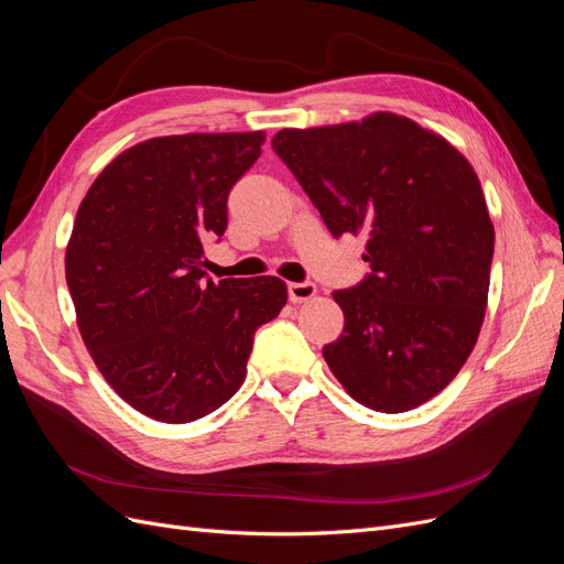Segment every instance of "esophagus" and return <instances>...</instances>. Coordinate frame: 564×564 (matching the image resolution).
Returning <instances> with one entry per match:
<instances>
[{
    "label": "esophagus",
    "instance_id": "1",
    "mask_svg": "<svg viewBox=\"0 0 564 564\" xmlns=\"http://www.w3.org/2000/svg\"><path fill=\"white\" fill-rule=\"evenodd\" d=\"M286 292H289V301L292 303H305L317 294V286L313 282H292L286 286Z\"/></svg>",
    "mask_w": 564,
    "mask_h": 564
}]
</instances>
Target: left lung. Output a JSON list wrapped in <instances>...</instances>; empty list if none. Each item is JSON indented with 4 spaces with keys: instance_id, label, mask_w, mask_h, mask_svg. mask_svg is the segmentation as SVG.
I'll list each match as a JSON object with an SVG mask.
<instances>
[{
    "instance_id": "1",
    "label": "left lung",
    "mask_w": 564,
    "mask_h": 564,
    "mask_svg": "<svg viewBox=\"0 0 564 564\" xmlns=\"http://www.w3.org/2000/svg\"><path fill=\"white\" fill-rule=\"evenodd\" d=\"M272 150L336 240L369 235L371 270L334 292L346 317L322 348L334 377L373 412L431 400L468 360L487 308L494 226L473 166L392 112L282 129Z\"/></svg>"
}]
</instances>
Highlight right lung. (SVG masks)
Here are the masks:
<instances>
[{"mask_svg": "<svg viewBox=\"0 0 564 564\" xmlns=\"http://www.w3.org/2000/svg\"><path fill=\"white\" fill-rule=\"evenodd\" d=\"M263 135L150 139L79 204L65 280L82 338L117 395L155 421L191 423L226 404L256 329L286 303L278 278L214 282L204 270V242L226 232L228 195Z\"/></svg>", "mask_w": 564, "mask_h": 564, "instance_id": "obj_1", "label": "right lung"}]
</instances>
